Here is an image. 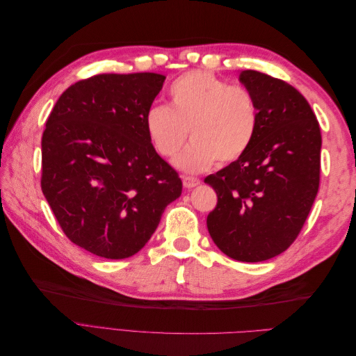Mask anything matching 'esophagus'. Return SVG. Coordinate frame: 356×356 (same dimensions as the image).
Returning a JSON list of instances; mask_svg holds the SVG:
<instances>
[{
	"instance_id": "1",
	"label": "esophagus",
	"mask_w": 356,
	"mask_h": 356,
	"mask_svg": "<svg viewBox=\"0 0 356 356\" xmlns=\"http://www.w3.org/2000/svg\"><path fill=\"white\" fill-rule=\"evenodd\" d=\"M182 184H184L186 188H195L200 184V181L197 178H193V177H184L182 178Z\"/></svg>"
}]
</instances>
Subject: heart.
<instances>
[{
    "mask_svg": "<svg viewBox=\"0 0 356 356\" xmlns=\"http://www.w3.org/2000/svg\"><path fill=\"white\" fill-rule=\"evenodd\" d=\"M169 105L154 104L144 115L145 134L161 157H174L175 165L196 174L241 159L258 132L260 113L254 95L230 86L208 71H188L169 86Z\"/></svg>",
    "mask_w": 356,
    "mask_h": 356,
    "instance_id": "b5f03b06",
    "label": "heart"
}]
</instances>
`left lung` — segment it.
<instances>
[{
  "mask_svg": "<svg viewBox=\"0 0 356 356\" xmlns=\"http://www.w3.org/2000/svg\"><path fill=\"white\" fill-rule=\"evenodd\" d=\"M239 81L254 95L260 124L241 159L204 178L218 196L207 224L220 251L257 263L288 250L303 227L319 188L322 138L293 86L252 70Z\"/></svg>",
  "mask_w": 356,
  "mask_h": 356,
  "instance_id": "left-lung-1",
  "label": "left lung"
}]
</instances>
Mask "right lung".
I'll return each instance as SVG.
<instances>
[{
  "instance_id": "add662e5",
  "label": "right lung",
  "mask_w": 356,
  "mask_h": 356,
  "mask_svg": "<svg viewBox=\"0 0 356 356\" xmlns=\"http://www.w3.org/2000/svg\"><path fill=\"white\" fill-rule=\"evenodd\" d=\"M165 79L93 75L70 86L47 118L42 195L67 238L98 257L122 260L141 251L181 196V178L144 127Z\"/></svg>"
}]
</instances>
